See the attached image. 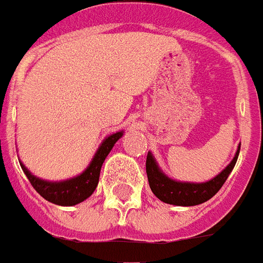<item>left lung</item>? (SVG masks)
I'll use <instances>...</instances> for the list:
<instances>
[{
  "label": "left lung",
  "instance_id": "1",
  "mask_svg": "<svg viewBox=\"0 0 263 263\" xmlns=\"http://www.w3.org/2000/svg\"><path fill=\"white\" fill-rule=\"evenodd\" d=\"M239 148L241 147H238V152H236L234 160L231 161L230 165L221 174H218L215 178H212L211 181L202 182V184L173 181V180H170L168 177H165L161 171L158 170L152 153H148L146 160V173L150 188H152V191L158 200H161L163 202H167V204L182 206L202 204V202H205L210 198H212L219 191V188L224 185V182L227 181L230 173L235 167L238 154H239Z\"/></svg>",
  "mask_w": 263,
  "mask_h": 263
}]
</instances>
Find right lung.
Listing matches in <instances>:
<instances>
[{
    "instance_id": "obj_1",
    "label": "right lung",
    "mask_w": 263,
    "mask_h": 263,
    "mask_svg": "<svg viewBox=\"0 0 263 263\" xmlns=\"http://www.w3.org/2000/svg\"><path fill=\"white\" fill-rule=\"evenodd\" d=\"M122 136V132H119V133H115V135L109 136L107 139H105L102 146L99 147L98 153L95 154V157H93L92 163L89 164V167L82 173L81 176L75 177L72 180H66V181L61 182H48L33 177L22 163L21 168L25 173L29 182H31V185L45 200H48L49 202H53V204H58V205H76V204L86 200L87 197H90L93 194V191L96 190L102 164H103L105 158L107 157V154L110 153L111 147L115 146V143Z\"/></svg>"
}]
</instances>
